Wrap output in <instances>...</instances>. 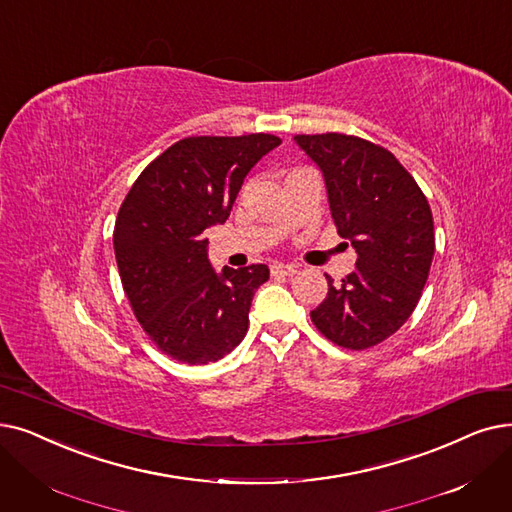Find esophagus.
I'll return each instance as SVG.
<instances>
[{
    "mask_svg": "<svg viewBox=\"0 0 512 512\" xmlns=\"http://www.w3.org/2000/svg\"><path fill=\"white\" fill-rule=\"evenodd\" d=\"M297 270L293 268V265H284V263H274L272 265V276L274 278H288L293 276Z\"/></svg>",
    "mask_w": 512,
    "mask_h": 512,
    "instance_id": "1",
    "label": "esophagus"
}]
</instances>
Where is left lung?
Returning a JSON list of instances; mask_svg holds the SVG:
<instances>
[{"mask_svg":"<svg viewBox=\"0 0 512 512\" xmlns=\"http://www.w3.org/2000/svg\"><path fill=\"white\" fill-rule=\"evenodd\" d=\"M295 142L324 175L341 238L358 253L355 270L311 311L339 347L362 351L389 339L412 316L435 253L427 196L393 154L347 133H299Z\"/></svg>","mask_w":512,"mask_h":512,"instance_id":"8db88e82","label":"left lung"}]
</instances>
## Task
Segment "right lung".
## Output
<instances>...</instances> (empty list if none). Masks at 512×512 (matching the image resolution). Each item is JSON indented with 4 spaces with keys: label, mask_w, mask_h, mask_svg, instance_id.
<instances>
[{
    "label": "right lung",
    "mask_w": 512,
    "mask_h": 512,
    "mask_svg": "<svg viewBox=\"0 0 512 512\" xmlns=\"http://www.w3.org/2000/svg\"><path fill=\"white\" fill-rule=\"evenodd\" d=\"M280 142L272 133L184 138L125 196L113 234L123 291L148 339L177 362H217L247 335L270 270L257 263L217 274L205 230L224 224L244 177Z\"/></svg>",
    "instance_id": "1"
}]
</instances>
